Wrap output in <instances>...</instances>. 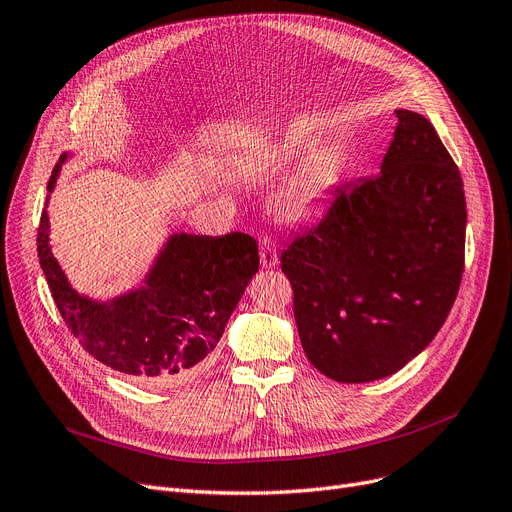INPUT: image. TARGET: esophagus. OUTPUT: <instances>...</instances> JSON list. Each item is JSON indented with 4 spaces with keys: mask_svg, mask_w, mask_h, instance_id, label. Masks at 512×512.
Segmentation results:
<instances>
[{
    "mask_svg": "<svg viewBox=\"0 0 512 512\" xmlns=\"http://www.w3.org/2000/svg\"><path fill=\"white\" fill-rule=\"evenodd\" d=\"M279 256H277V243L271 237H262L260 241V264L262 269H273L277 266Z\"/></svg>",
    "mask_w": 512,
    "mask_h": 512,
    "instance_id": "1",
    "label": "esophagus"
}]
</instances>
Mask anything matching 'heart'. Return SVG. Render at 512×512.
<instances>
[{
	"label": "heart",
	"mask_w": 512,
	"mask_h": 512,
	"mask_svg": "<svg viewBox=\"0 0 512 512\" xmlns=\"http://www.w3.org/2000/svg\"><path fill=\"white\" fill-rule=\"evenodd\" d=\"M298 150L296 141H287L283 145L285 156H294ZM335 183L333 168L325 160H308L298 173L287 181L279 193V204L289 218H302L321 204L329 189Z\"/></svg>",
	"instance_id": "heart-1"
}]
</instances>
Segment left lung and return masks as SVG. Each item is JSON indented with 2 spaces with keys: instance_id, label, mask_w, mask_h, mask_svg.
<instances>
[{
  "instance_id": "obj_1",
  "label": "left lung",
  "mask_w": 512,
  "mask_h": 512,
  "mask_svg": "<svg viewBox=\"0 0 512 512\" xmlns=\"http://www.w3.org/2000/svg\"><path fill=\"white\" fill-rule=\"evenodd\" d=\"M381 173L337 187L281 254L302 348L333 381L400 371L442 329L465 269L458 166L429 120L396 110Z\"/></svg>"
}]
</instances>
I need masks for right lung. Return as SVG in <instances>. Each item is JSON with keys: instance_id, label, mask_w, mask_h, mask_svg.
<instances>
[{"instance_id": "add662e5", "label": "right lung", "mask_w": 512, "mask_h": 512, "mask_svg": "<svg viewBox=\"0 0 512 512\" xmlns=\"http://www.w3.org/2000/svg\"><path fill=\"white\" fill-rule=\"evenodd\" d=\"M60 156L47 189H54ZM37 252L70 333L106 367L148 387H170L196 373L223 337L231 312L258 271V243L246 233L170 235L143 285L110 302L70 287L50 248L43 210Z\"/></svg>"}]
</instances>
